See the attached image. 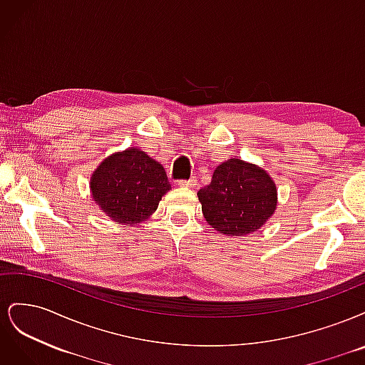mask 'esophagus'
I'll return each mask as SVG.
<instances>
[{
  "mask_svg": "<svg viewBox=\"0 0 365 365\" xmlns=\"http://www.w3.org/2000/svg\"><path fill=\"white\" fill-rule=\"evenodd\" d=\"M178 185L180 187H184V189H195V187L197 185V181H196V178H190V180H187V181H178Z\"/></svg>",
  "mask_w": 365,
  "mask_h": 365,
  "instance_id": "esophagus-1",
  "label": "esophagus"
}]
</instances>
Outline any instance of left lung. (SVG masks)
Returning <instances> with one entry per match:
<instances>
[{"label": "left lung", "instance_id": "obj_1", "mask_svg": "<svg viewBox=\"0 0 365 365\" xmlns=\"http://www.w3.org/2000/svg\"><path fill=\"white\" fill-rule=\"evenodd\" d=\"M207 224L227 236H247L268 222L277 208V185L257 164L231 157L197 192Z\"/></svg>", "mask_w": 365, "mask_h": 365}]
</instances>
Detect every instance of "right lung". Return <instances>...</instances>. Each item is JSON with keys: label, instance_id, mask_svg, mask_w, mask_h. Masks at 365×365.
Masks as SVG:
<instances>
[{"label": "right lung", "instance_id": "right-lung-1", "mask_svg": "<svg viewBox=\"0 0 365 365\" xmlns=\"http://www.w3.org/2000/svg\"><path fill=\"white\" fill-rule=\"evenodd\" d=\"M91 197L114 222L137 225L158 208L170 190L163 164L140 148H128L106 157L93 172Z\"/></svg>", "mask_w": 365, "mask_h": 365}]
</instances>
